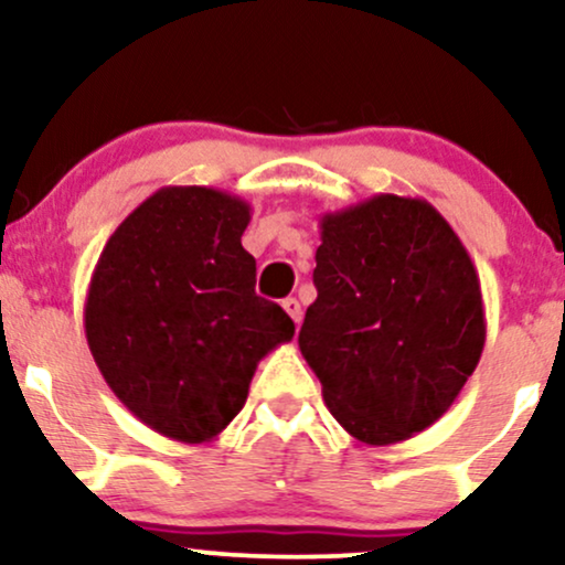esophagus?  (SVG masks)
<instances>
[{
	"label": "esophagus",
	"mask_w": 565,
	"mask_h": 565,
	"mask_svg": "<svg viewBox=\"0 0 565 565\" xmlns=\"http://www.w3.org/2000/svg\"><path fill=\"white\" fill-rule=\"evenodd\" d=\"M284 310H287V313L291 316V321L300 323V319H302V305H300V300H297V297H287V300H284Z\"/></svg>",
	"instance_id": "34e87169"
}]
</instances>
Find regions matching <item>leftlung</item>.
Returning <instances> with one entry per match:
<instances>
[{
    "label": "left lung",
    "instance_id": "1",
    "mask_svg": "<svg viewBox=\"0 0 565 565\" xmlns=\"http://www.w3.org/2000/svg\"><path fill=\"white\" fill-rule=\"evenodd\" d=\"M302 359L355 440L391 446L449 412L481 361L476 265L425 199L380 193L321 217Z\"/></svg>",
    "mask_w": 565,
    "mask_h": 565
}]
</instances>
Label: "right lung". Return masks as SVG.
<instances>
[{
    "label": "right lung",
    "instance_id": "right-lung-1",
    "mask_svg": "<svg viewBox=\"0 0 565 565\" xmlns=\"http://www.w3.org/2000/svg\"><path fill=\"white\" fill-rule=\"evenodd\" d=\"M249 217L217 188H159L111 233L89 278L84 334L103 380L172 440L217 438L257 364L295 337L281 305L255 291Z\"/></svg>",
    "mask_w": 565,
    "mask_h": 565
}]
</instances>
